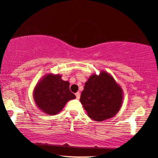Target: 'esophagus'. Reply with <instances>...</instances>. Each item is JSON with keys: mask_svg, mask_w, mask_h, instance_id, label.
<instances>
[{"mask_svg": "<svg viewBox=\"0 0 158 158\" xmlns=\"http://www.w3.org/2000/svg\"><path fill=\"white\" fill-rule=\"evenodd\" d=\"M75 95H76V97H77V99H79V98H80V93L79 92H77Z\"/></svg>", "mask_w": 158, "mask_h": 158, "instance_id": "1", "label": "esophagus"}]
</instances>
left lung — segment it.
<instances>
[{"mask_svg":"<svg viewBox=\"0 0 158 158\" xmlns=\"http://www.w3.org/2000/svg\"><path fill=\"white\" fill-rule=\"evenodd\" d=\"M80 102L89 118L102 121L114 117L123 103V90L111 75L104 71L92 74L85 83Z\"/></svg>","mask_w":158,"mask_h":158,"instance_id":"8db88e82","label":"left lung"}]
</instances>
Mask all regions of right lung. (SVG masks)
<instances>
[{"instance_id":"obj_1","label":"right lung","mask_w":158,"mask_h":158,"mask_svg":"<svg viewBox=\"0 0 158 158\" xmlns=\"http://www.w3.org/2000/svg\"><path fill=\"white\" fill-rule=\"evenodd\" d=\"M75 98L76 96L69 90V82L63 81L60 74L45 75L37 84L33 91L37 106L50 116L57 114L66 103Z\"/></svg>"}]
</instances>
